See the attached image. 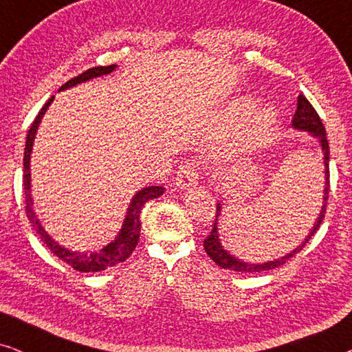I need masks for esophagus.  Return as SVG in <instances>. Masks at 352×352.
Returning <instances> with one entry per match:
<instances>
[{"label": "esophagus", "mask_w": 352, "mask_h": 352, "mask_svg": "<svg viewBox=\"0 0 352 352\" xmlns=\"http://www.w3.org/2000/svg\"><path fill=\"white\" fill-rule=\"evenodd\" d=\"M199 182V170L194 162H186L181 165L179 171L176 175V186L181 189H187V187L195 186Z\"/></svg>", "instance_id": "esophagus-1"}]
</instances>
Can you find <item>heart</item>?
<instances>
[{
  "label": "heart",
  "mask_w": 352,
  "mask_h": 352,
  "mask_svg": "<svg viewBox=\"0 0 352 352\" xmlns=\"http://www.w3.org/2000/svg\"><path fill=\"white\" fill-rule=\"evenodd\" d=\"M250 109H252V104H245L240 107V112L247 113ZM272 123H274V112L271 109H264V110H261V112H258L253 117L252 123H250L248 142L256 144L261 141V139L267 134L269 128L272 126Z\"/></svg>",
  "instance_id": "heart-1"
}]
</instances>
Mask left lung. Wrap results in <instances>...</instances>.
<instances>
[{
    "mask_svg": "<svg viewBox=\"0 0 352 352\" xmlns=\"http://www.w3.org/2000/svg\"><path fill=\"white\" fill-rule=\"evenodd\" d=\"M292 126L295 128V129H301V131L311 133V136H314L316 139H319L322 151H324V165H325L324 205H322L320 213H319V216H317V219H316V223H314V228L311 229V232L305 239V242H302L298 248L293 250V252L285 254V256H282V258H278V259H274V261L263 263V264L245 263V261H240V259H237V258H234L232 254H229L223 248V245H221V240H219V235H218V216L221 213V204H218V208H216V219H214L213 229H211L210 235L205 239V242H204L205 252L208 253V256L213 259V261L218 264V266L224 267V269H230V271H235V272H263V271H271V269H276L278 266H282V264H285L287 259H290V258L295 256V254L300 252V250L305 247L307 242H309L312 235L317 232V229L320 228L322 219L325 218L327 200H329V190H330V168H329V158H330L329 153H330V151H329V141H327L325 128H324V124H322V120H320L319 115H317L316 109L312 107L309 100H307L302 94L298 96L296 112H295V115H293Z\"/></svg>",
    "mask_w": 352,
    "mask_h": 352,
    "instance_id": "obj_1",
    "label": "left lung"
}]
</instances>
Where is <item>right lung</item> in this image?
<instances>
[{"label":"right lung","mask_w":352,"mask_h":352,"mask_svg":"<svg viewBox=\"0 0 352 352\" xmlns=\"http://www.w3.org/2000/svg\"><path fill=\"white\" fill-rule=\"evenodd\" d=\"M115 69H117V65L115 64L105 65V67H93V69H88L81 75L67 81L64 86H60V91L72 88V86L83 83V81H88L91 78H96V76L112 74ZM52 100H54V96H52V98L47 100L45 105H43V109L40 110V113L36 115V118L33 120L32 126H30V129H28V134H27L25 152H23V194H25L27 218L32 223L33 228H35L36 234L40 235L41 242L45 243L57 258L62 259V261L74 267L75 271H80V272L104 271V269L112 267V266H115V264L123 263L124 259L129 258V254L134 252V248H136V245L139 242V235H141V219H139V214H141L142 206L146 205L148 200L158 199L165 189L160 186H151V187H144V189L139 190L138 194L133 197L131 204H129V208L126 211V218H124V221H123V228H122V230H120V234L117 235V239H115L113 242L105 245L104 248H100L99 252L78 253V252H70L69 248L60 247L56 240H52L50 235H47L46 230L43 229L40 221L36 219L35 211H33L32 190H30V153H32L33 141H35L38 124H40L43 115H45V112L51 105Z\"/></svg>","instance_id":"1"}]
</instances>
